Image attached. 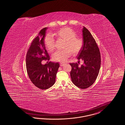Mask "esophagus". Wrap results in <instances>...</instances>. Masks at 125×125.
<instances>
[{"mask_svg": "<svg viewBox=\"0 0 125 125\" xmlns=\"http://www.w3.org/2000/svg\"><path fill=\"white\" fill-rule=\"evenodd\" d=\"M65 64L64 63H61V64H60V65H61V67H62V66H63Z\"/></svg>", "mask_w": 125, "mask_h": 125, "instance_id": "1", "label": "esophagus"}]
</instances>
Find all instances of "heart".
<instances>
[{
	"instance_id": "1",
	"label": "heart",
	"mask_w": 125,
	"mask_h": 125,
	"mask_svg": "<svg viewBox=\"0 0 125 125\" xmlns=\"http://www.w3.org/2000/svg\"><path fill=\"white\" fill-rule=\"evenodd\" d=\"M54 34L58 39L64 41L63 46L64 50L56 51L53 54L52 59L54 61L64 62L71 56V54L76 55L81 52L83 45V41L81 38L76 36L77 34L72 29L64 27L58 30ZM45 45L49 52L54 50V40L51 34H48L46 36Z\"/></svg>"
}]
</instances>
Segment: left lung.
<instances>
[{
    "label": "left lung",
    "mask_w": 125,
    "mask_h": 125,
    "mask_svg": "<svg viewBox=\"0 0 125 125\" xmlns=\"http://www.w3.org/2000/svg\"><path fill=\"white\" fill-rule=\"evenodd\" d=\"M83 45L78 54L77 59L84 61L83 64L70 63L71 81L77 87L82 89L89 87L94 82L98 76L101 64V54L94 38L85 28L82 29Z\"/></svg>",
    "instance_id": "1"
}]
</instances>
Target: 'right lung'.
<instances>
[{
    "label": "right lung",
    "instance_id": "right-lung-1",
    "mask_svg": "<svg viewBox=\"0 0 125 125\" xmlns=\"http://www.w3.org/2000/svg\"><path fill=\"white\" fill-rule=\"evenodd\" d=\"M48 28L42 29L32 42L27 51L26 65L27 73L31 82L38 88L45 90L54 84L59 63L50 62L42 64V61H49L50 58L45 45L44 38Z\"/></svg>",
    "mask_w": 125,
    "mask_h": 125
}]
</instances>
